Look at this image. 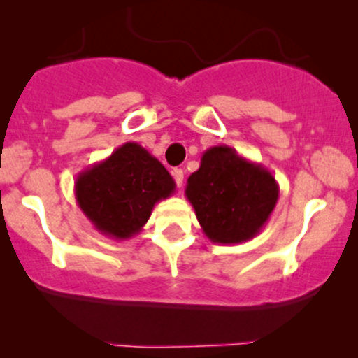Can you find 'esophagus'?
I'll list each match as a JSON object with an SVG mask.
<instances>
[{"mask_svg": "<svg viewBox=\"0 0 358 358\" xmlns=\"http://www.w3.org/2000/svg\"><path fill=\"white\" fill-rule=\"evenodd\" d=\"M171 175H173V178H175V182H176V187H182L183 185V169H180V168H175L171 171Z\"/></svg>", "mask_w": 358, "mask_h": 358, "instance_id": "obj_1", "label": "esophagus"}]
</instances>
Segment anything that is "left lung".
<instances>
[{"label":"left lung","instance_id":"left-lung-1","mask_svg":"<svg viewBox=\"0 0 358 358\" xmlns=\"http://www.w3.org/2000/svg\"><path fill=\"white\" fill-rule=\"evenodd\" d=\"M185 196L211 243L241 244L268 222L279 201V183L263 164L229 145H215L187 180Z\"/></svg>","mask_w":358,"mask_h":358}]
</instances>
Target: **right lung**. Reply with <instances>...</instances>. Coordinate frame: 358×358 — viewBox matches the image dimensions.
Returning a JSON list of instances; mask_svg holds the SVG:
<instances>
[{
    "mask_svg": "<svg viewBox=\"0 0 358 358\" xmlns=\"http://www.w3.org/2000/svg\"><path fill=\"white\" fill-rule=\"evenodd\" d=\"M175 192V180L149 150L126 142L109 157L83 169L74 182L76 202L103 236L131 239L159 201Z\"/></svg>",
    "mask_w": 358,
    "mask_h": 358,
    "instance_id": "obj_1",
    "label": "right lung"
}]
</instances>
